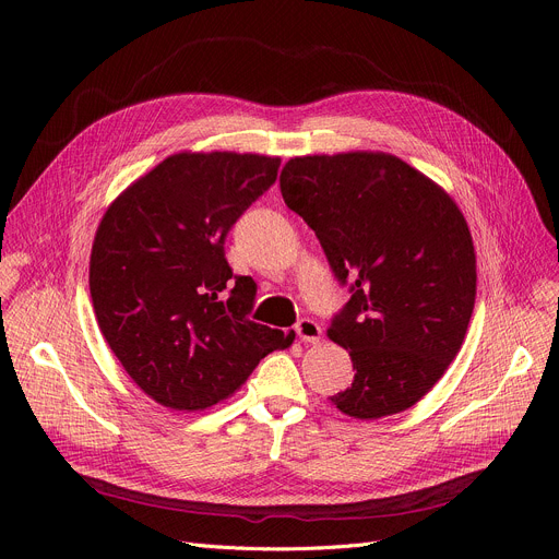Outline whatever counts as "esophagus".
<instances>
[{"label": "esophagus", "instance_id": "obj_1", "mask_svg": "<svg viewBox=\"0 0 559 559\" xmlns=\"http://www.w3.org/2000/svg\"><path fill=\"white\" fill-rule=\"evenodd\" d=\"M297 335L304 340V342H310V344H317L321 340V326L317 324L314 319H301L297 324Z\"/></svg>", "mask_w": 559, "mask_h": 559}]
</instances>
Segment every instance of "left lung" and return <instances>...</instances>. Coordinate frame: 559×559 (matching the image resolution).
I'll use <instances>...</instances> for the list:
<instances>
[{
  "instance_id": "obj_1",
  "label": "left lung",
  "mask_w": 559,
  "mask_h": 559,
  "mask_svg": "<svg viewBox=\"0 0 559 559\" xmlns=\"http://www.w3.org/2000/svg\"><path fill=\"white\" fill-rule=\"evenodd\" d=\"M281 192L350 299L329 337L356 376L333 405L356 419L413 407L444 376L476 304V253L455 201L383 152L285 163Z\"/></svg>"
}]
</instances>
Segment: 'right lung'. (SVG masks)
<instances>
[{"label":"right lung","instance_id":"add662e5","mask_svg":"<svg viewBox=\"0 0 559 559\" xmlns=\"http://www.w3.org/2000/svg\"><path fill=\"white\" fill-rule=\"evenodd\" d=\"M278 167L258 154H174L102 217L91 255L97 324L133 383L165 407L219 403L295 340L249 319L255 283L235 276L224 253Z\"/></svg>","mask_w":559,"mask_h":559}]
</instances>
